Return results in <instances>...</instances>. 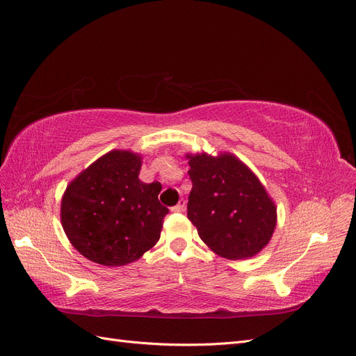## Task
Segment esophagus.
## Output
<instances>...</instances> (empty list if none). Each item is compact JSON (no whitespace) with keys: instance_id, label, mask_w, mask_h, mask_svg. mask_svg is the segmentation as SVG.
Segmentation results:
<instances>
[{"instance_id":"1","label":"esophagus","mask_w":356,"mask_h":356,"mask_svg":"<svg viewBox=\"0 0 356 356\" xmlns=\"http://www.w3.org/2000/svg\"><path fill=\"white\" fill-rule=\"evenodd\" d=\"M184 209H186V200L181 199L170 211H172V212H182Z\"/></svg>"}]
</instances>
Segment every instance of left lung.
Segmentation results:
<instances>
[{"label":"left lung","mask_w":356,"mask_h":356,"mask_svg":"<svg viewBox=\"0 0 356 356\" xmlns=\"http://www.w3.org/2000/svg\"><path fill=\"white\" fill-rule=\"evenodd\" d=\"M186 157L193 182L187 217L200 239L229 260L257 255L270 242L277 220L261 181L232 153Z\"/></svg>","instance_id":"obj_1"}]
</instances>
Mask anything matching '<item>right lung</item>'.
<instances>
[{
  "instance_id": "right-lung-1",
  "label": "right lung",
  "mask_w": 356,
  "mask_h": 356,
  "mask_svg": "<svg viewBox=\"0 0 356 356\" xmlns=\"http://www.w3.org/2000/svg\"><path fill=\"white\" fill-rule=\"evenodd\" d=\"M143 159L113 149L75 177L63 193L60 222L88 260L118 267L139 260L160 239L169 212L159 202L160 182L138 178Z\"/></svg>"
}]
</instances>
